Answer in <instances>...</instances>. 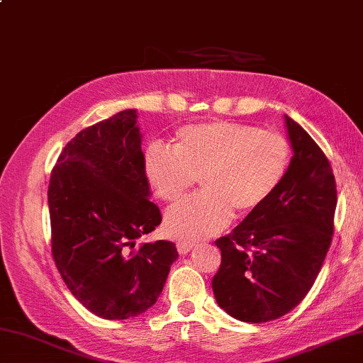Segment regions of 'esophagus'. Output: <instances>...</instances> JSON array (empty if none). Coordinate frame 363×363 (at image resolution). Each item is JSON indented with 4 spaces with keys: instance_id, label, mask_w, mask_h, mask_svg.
Wrapping results in <instances>:
<instances>
[{
    "instance_id": "1",
    "label": "esophagus",
    "mask_w": 363,
    "mask_h": 363,
    "mask_svg": "<svg viewBox=\"0 0 363 363\" xmlns=\"http://www.w3.org/2000/svg\"><path fill=\"white\" fill-rule=\"evenodd\" d=\"M176 247H177V252L184 255V254H189L190 250L195 247V245H194V242H190V241H179L176 245Z\"/></svg>"
}]
</instances>
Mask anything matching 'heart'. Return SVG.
Returning <instances> with one entry per match:
<instances>
[{
  "mask_svg": "<svg viewBox=\"0 0 363 363\" xmlns=\"http://www.w3.org/2000/svg\"><path fill=\"white\" fill-rule=\"evenodd\" d=\"M291 144L278 131L214 121L177 130L173 150L152 144L144 171L159 199L179 201L200 177L203 192L167 213L164 230L177 240H201L222 232L233 213L249 216L284 179Z\"/></svg>",
  "mask_w": 363,
  "mask_h": 363,
  "instance_id": "heart-1",
  "label": "heart"
}]
</instances>
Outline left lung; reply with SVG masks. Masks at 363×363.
I'll return each mask as SVG.
<instances>
[{
	"mask_svg": "<svg viewBox=\"0 0 363 363\" xmlns=\"http://www.w3.org/2000/svg\"><path fill=\"white\" fill-rule=\"evenodd\" d=\"M294 155L272 196L216 241L222 262L213 278L217 305L232 318L260 324L279 319L305 298L333 235L337 184L314 140L289 116Z\"/></svg>",
	"mask_w": 363,
	"mask_h": 363,
	"instance_id": "8db88e82",
	"label": "left lung"
}]
</instances>
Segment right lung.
Segmentation results:
<instances>
[{"mask_svg":"<svg viewBox=\"0 0 363 363\" xmlns=\"http://www.w3.org/2000/svg\"><path fill=\"white\" fill-rule=\"evenodd\" d=\"M136 109L82 130L65 146L48 190L52 255L65 284L98 318H135L159 298L176 245H138L160 225L144 171Z\"/></svg>","mask_w":363,"mask_h":363,"instance_id":"add662e5","label":"right lung"}]
</instances>
